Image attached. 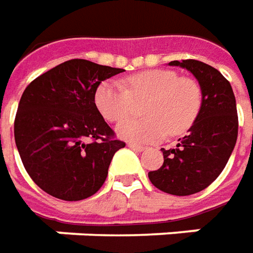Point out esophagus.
<instances>
[{
	"mask_svg": "<svg viewBox=\"0 0 253 253\" xmlns=\"http://www.w3.org/2000/svg\"><path fill=\"white\" fill-rule=\"evenodd\" d=\"M131 150H134V151H137V153H141V151H144V147L143 145H140V144H134V143H128L127 144Z\"/></svg>",
	"mask_w": 253,
	"mask_h": 253,
	"instance_id": "1",
	"label": "esophagus"
}]
</instances>
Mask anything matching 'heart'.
I'll use <instances>...</instances> for the list:
<instances>
[{"instance_id": "obj_1", "label": "heart", "mask_w": 253, "mask_h": 253, "mask_svg": "<svg viewBox=\"0 0 253 253\" xmlns=\"http://www.w3.org/2000/svg\"><path fill=\"white\" fill-rule=\"evenodd\" d=\"M141 120H126L116 128L120 138L130 143H153L168 133L179 135L195 125L203 105L197 81L179 77L172 70H147L130 75L126 86L118 81L102 83L95 92V103L108 122L128 118L135 102L145 100Z\"/></svg>"}]
</instances>
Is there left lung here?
Returning <instances> with one entry per match:
<instances>
[{"instance_id": "8db88e82", "label": "left lung", "mask_w": 253, "mask_h": 253, "mask_svg": "<svg viewBox=\"0 0 253 253\" xmlns=\"http://www.w3.org/2000/svg\"><path fill=\"white\" fill-rule=\"evenodd\" d=\"M195 75L203 105L195 125L175 148L165 150L160 169L148 172L154 186L175 196H189L211 185L230 160L238 137V115L231 84L214 67L197 60L170 61Z\"/></svg>"}]
</instances>
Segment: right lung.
<instances>
[{
	"mask_svg": "<svg viewBox=\"0 0 253 253\" xmlns=\"http://www.w3.org/2000/svg\"><path fill=\"white\" fill-rule=\"evenodd\" d=\"M122 68L68 60L33 80L23 91L13 133L23 167L51 196L77 202L105 183L115 153L126 144L95 105L99 84ZM91 139V142H88Z\"/></svg>",
	"mask_w": 253,
	"mask_h": 253,
	"instance_id": "add662e5",
	"label": "right lung"
}]
</instances>
